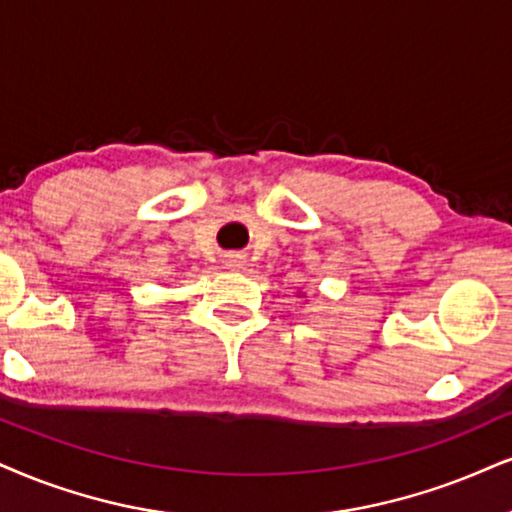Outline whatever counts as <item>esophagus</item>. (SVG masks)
Masks as SVG:
<instances>
[{
    "label": "esophagus",
    "mask_w": 512,
    "mask_h": 512,
    "mask_svg": "<svg viewBox=\"0 0 512 512\" xmlns=\"http://www.w3.org/2000/svg\"><path fill=\"white\" fill-rule=\"evenodd\" d=\"M225 266L230 268V270L242 268V266H244V256H242V254H230V256H225Z\"/></svg>",
    "instance_id": "esophagus-1"
}]
</instances>
